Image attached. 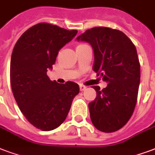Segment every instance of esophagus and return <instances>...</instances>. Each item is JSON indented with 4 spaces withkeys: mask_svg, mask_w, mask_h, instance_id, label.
<instances>
[{
    "mask_svg": "<svg viewBox=\"0 0 155 155\" xmlns=\"http://www.w3.org/2000/svg\"><path fill=\"white\" fill-rule=\"evenodd\" d=\"M86 88H87V87H85V86H83V85H80V91H83L86 90Z\"/></svg>",
    "mask_w": 155,
    "mask_h": 155,
    "instance_id": "esophagus-1",
    "label": "esophagus"
}]
</instances>
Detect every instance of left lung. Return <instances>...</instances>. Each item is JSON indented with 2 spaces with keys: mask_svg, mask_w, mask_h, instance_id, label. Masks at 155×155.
Listing matches in <instances>:
<instances>
[{
  "mask_svg": "<svg viewBox=\"0 0 155 155\" xmlns=\"http://www.w3.org/2000/svg\"><path fill=\"white\" fill-rule=\"evenodd\" d=\"M94 51L93 70L108 85L94 86L95 101L88 104L91 120L96 129L114 132L122 128L137 104L140 67L136 46L123 32L105 27L88 29L78 36Z\"/></svg>",
  "mask_w": 155,
  "mask_h": 155,
  "instance_id": "obj_1",
  "label": "left lung"
}]
</instances>
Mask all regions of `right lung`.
<instances>
[{
  "label": "right lung",
  "instance_id": "1",
  "mask_svg": "<svg viewBox=\"0 0 155 155\" xmlns=\"http://www.w3.org/2000/svg\"><path fill=\"white\" fill-rule=\"evenodd\" d=\"M77 30L41 23L31 27L17 41L10 60V84L21 112L37 128L51 131L66 119L79 86L73 82H52L58 53L73 40Z\"/></svg>",
  "mask_w": 155,
  "mask_h": 155
}]
</instances>
